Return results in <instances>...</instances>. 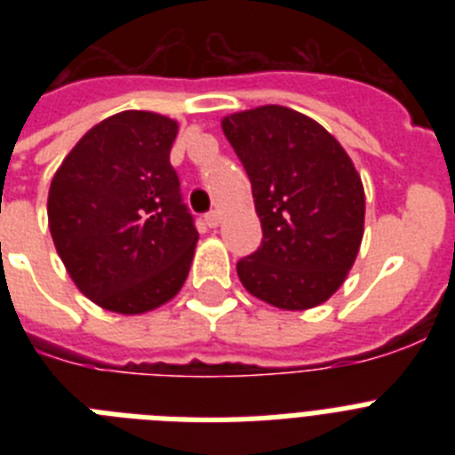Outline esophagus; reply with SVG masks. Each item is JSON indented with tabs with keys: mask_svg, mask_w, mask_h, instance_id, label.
<instances>
[{
	"mask_svg": "<svg viewBox=\"0 0 455 455\" xmlns=\"http://www.w3.org/2000/svg\"><path fill=\"white\" fill-rule=\"evenodd\" d=\"M204 220H207L209 228H216V225L220 223V214H219V212H216V209H214V212H209V214L204 216Z\"/></svg>",
	"mask_w": 455,
	"mask_h": 455,
	"instance_id": "esophagus-1",
	"label": "esophagus"
}]
</instances>
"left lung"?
<instances>
[{"label": "left lung", "mask_w": 455, "mask_h": 455, "mask_svg": "<svg viewBox=\"0 0 455 455\" xmlns=\"http://www.w3.org/2000/svg\"><path fill=\"white\" fill-rule=\"evenodd\" d=\"M251 178L262 246L236 264L248 293L300 312L344 284L364 235V187L351 156L309 116L280 104L220 120Z\"/></svg>", "instance_id": "obj_1"}]
</instances>
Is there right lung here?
<instances>
[{
    "label": "right lung",
    "instance_id": "add662e5",
    "mask_svg": "<svg viewBox=\"0 0 455 455\" xmlns=\"http://www.w3.org/2000/svg\"><path fill=\"white\" fill-rule=\"evenodd\" d=\"M178 120L120 111L86 132L54 172L47 220L79 291L118 315L178 296L198 243L171 166Z\"/></svg>",
    "mask_w": 455,
    "mask_h": 455
}]
</instances>
